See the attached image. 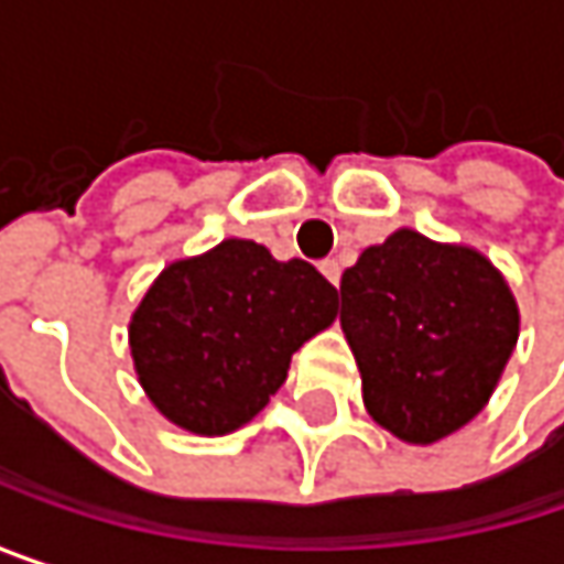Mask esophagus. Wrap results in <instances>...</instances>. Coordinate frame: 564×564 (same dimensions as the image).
Wrapping results in <instances>:
<instances>
[{
  "mask_svg": "<svg viewBox=\"0 0 564 564\" xmlns=\"http://www.w3.org/2000/svg\"><path fill=\"white\" fill-rule=\"evenodd\" d=\"M319 271L326 274V281L333 283V286H339V278H343V268H339V261H336V258H326V261L319 264Z\"/></svg>",
  "mask_w": 564,
  "mask_h": 564,
  "instance_id": "obj_1",
  "label": "esophagus"
}]
</instances>
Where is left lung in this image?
Returning a JSON list of instances; mask_svg holds the SVG:
<instances>
[{
	"mask_svg": "<svg viewBox=\"0 0 564 564\" xmlns=\"http://www.w3.org/2000/svg\"><path fill=\"white\" fill-rule=\"evenodd\" d=\"M339 293L366 408L394 437L441 441L490 401L519 310L484 254L401 228L359 254Z\"/></svg>",
	"mask_w": 564,
	"mask_h": 564,
	"instance_id": "obj_1",
	"label": "left lung"
}]
</instances>
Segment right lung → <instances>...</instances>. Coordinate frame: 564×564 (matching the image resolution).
Listing matches in <instances>:
<instances>
[{
	"label": "right lung",
	"instance_id": "right-lung-1",
	"mask_svg": "<svg viewBox=\"0 0 564 564\" xmlns=\"http://www.w3.org/2000/svg\"><path fill=\"white\" fill-rule=\"evenodd\" d=\"M336 310V286L313 264L228 238L170 264L147 290L130 323L137 376L178 427L228 434L271 401L290 356Z\"/></svg>",
	"mask_w": 564,
	"mask_h": 564
}]
</instances>
